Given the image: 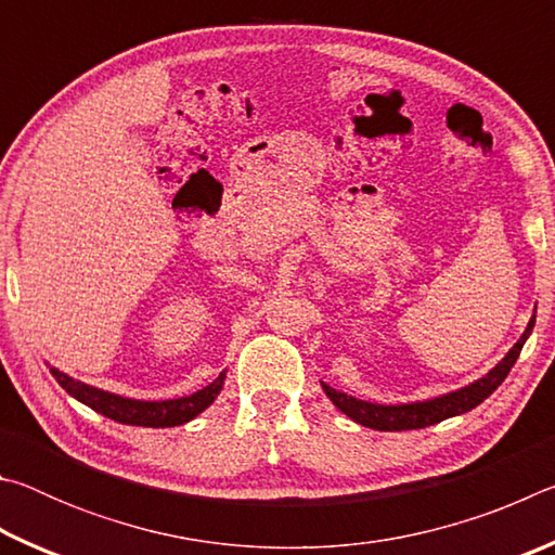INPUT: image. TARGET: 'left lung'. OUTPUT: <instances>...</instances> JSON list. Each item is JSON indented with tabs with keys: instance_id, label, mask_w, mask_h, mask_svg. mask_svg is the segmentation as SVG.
I'll use <instances>...</instances> for the list:
<instances>
[{
	"instance_id": "8db88e82",
	"label": "left lung",
	"mask_w": 555,
	"mask_h": 555,
	"mask_svg": "<svg viewBox=\"0 0 555 555\" xmlns=\"http://www.w3.org/2000/svg\"><path fill=\"white\" fill-rule=\"evenodd\" d=\"M533 323H537V318H531L524 335L516 340V345L506 352L504 360L496 364L494 370L487 372L482 379L469 384V387L443 393V397H436L428 401H413V403H397V406H384V403H372V401L347 397V393L327 387V384H323V391L327 393V399H331L335 406L345 413V416H350L354 421V424H362L374 430H413V428L434 426L450 416H460V413L475 409L477 403H482L496 387H500V384L506 379V374H509V370L514 367L526 337L531 335Z\"/></svg>"
}]
</instances>
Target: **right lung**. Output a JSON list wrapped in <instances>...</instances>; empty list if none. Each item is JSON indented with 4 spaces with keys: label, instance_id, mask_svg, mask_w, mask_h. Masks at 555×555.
Returning <instances> with one entry per match:
<instances>
[{
    "label": "right lung",
    "instance_id": "1",
    "mask_svg": "<svg viewBox=\"0 0 555 555\" xmlns=\"http://www.w3.org/2000/svg\"><path fill=\"white\" fill-rule=\"evenodd\" d=\"M51 374L73 399L82 401L92 411H98L112 421H119V424L146 426V428H171V426L188 424V421L198 416V413H203L215 399H218V393L224 384V372H220L218 379L210 382L208 387H203L201 391L191 393V397L168 399V401H139V399H127V397H119V393H109V391L90 387V384L73 379L55 367H51Z\"/></svg>",
    "mask_w": 555,
    "mask_h": 555
}]
</instances>
